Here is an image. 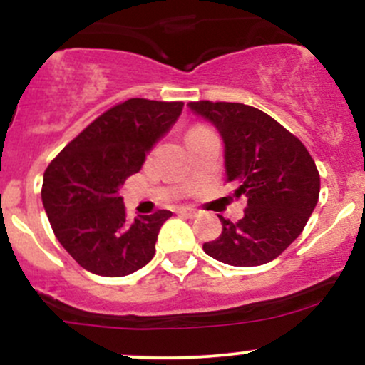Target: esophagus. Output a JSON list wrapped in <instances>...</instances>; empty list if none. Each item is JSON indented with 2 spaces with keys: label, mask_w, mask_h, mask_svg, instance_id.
<instances>
[{
  "label": "esophagus",
  "mask_w": 365,
  "mask_h": 365,
  "mask_svg": "<svg viewBox=\"0 0 365 365\" xmlns=\"http://www.w3.org/2000/svg\"><path fill=\"white\" fill-rule=\"evenodd\" d=\"M177 212L178 215H182V216H187V217H194L197 212H195V209H192V207H185V206H182V207H178L177 209Z\"/></svg>",
  "instance_id": "1"
}]
</instances>
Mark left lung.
Segmentation results:
<instances>
[{
    "label": "left lung",
    "mask_w": 365,
    "mask_h": 365,
    "mask_svg": "<svg viewBox=\"0 0 365 365\" xmlns=\"http://www.w3.org/2000/svg\"><path fill=\"white\" fill-rule=\"evenodd\" d=\"M192 115L217 130L225 144L226 182L247 199L238 223L220 216L223 232L202 245L230 266H261L302 233L319 199L321 180L305 145L269 115L240 103H188Z\"/></svg>",
    "instance_id": "8db88e82"
}]
</instances>
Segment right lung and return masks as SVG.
Here are the masks:
<instances>
[{
	"instance_id": "right-lung-1",
	"label": "right lung",
	"mask_w": 365,
	"mask_h": 365,
	"mask_svg": "<svg viewBox=\"0 0 365 365\" xmlns=\"http://www.w3.org/2000/svg\"><path fill=\"white\" fill-rule=\"evenodd\" d=\"M183 103L128 99L96 118L44 171L43 204L60 244L89 273L118 278L144 267L171 211L127 220L118 194L182 115Z\"/></svg>"
}]
</instances>
